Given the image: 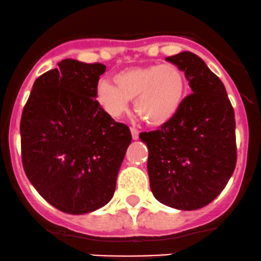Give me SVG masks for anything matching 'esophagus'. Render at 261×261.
I'll list each match as a JSON object with an SVG mask.
<instances>
[{
    "mask_svg": "<svg viewBox=\"0 0 261 261\" xmlns=\"http://www.w3.org/2000/svg\"><path fill=\"white\" fill-rule=\"evenodd\" d=\"M130 133H132V138H133L134 141H136V139H138V137H139V130L137 129V128L132 127V128H130Z\"/></svg>",
    "mask_w": 261,
    "mask_h": 261,
    "instance_id": "obj_1",
    "label": "esophagus"
}]
</instances>
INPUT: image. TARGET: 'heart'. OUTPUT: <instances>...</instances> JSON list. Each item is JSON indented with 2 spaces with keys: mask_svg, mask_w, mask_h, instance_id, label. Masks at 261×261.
I'll return each mask as SVG.
<instances>
[{
  "mask_svg": "<svg viewBox=\"0 0 261 261\" xmlns=\"http://www.w3.org/2000/svg\"><path fill=\"white\" fill-rule=\"evenodd\" d=\"M117 87L108 80L96 85L99 106L112 118L128 112L134 99V111L149 125L170 122L182 106L186 94V77L173 64L134 66L114 76Z\"/></svg>",
  "mask_w": 261,
  "mask_h": 261,
  "instance_id": "obj_1",
  "label": "heart"
}]
</instances>
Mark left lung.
<instances>
[{
	"mask_svg": "<svg viewBox=\"0 0 261 261\" xmlns=\"http://www.w3.org/2000/svg\"><path fill=\"white\" fill-rule=\"evenodd\" d=\"M166 60L185 72L192 94L170 122L139 138L148 147L153 196L177 210H197L221 193L235 170V114L225 85L202 59L184 51Z\"/></svg>",
	"mask_w": 261,
	"mask_h": 261,
	"instance_id": "obj_1",
	"label": "left lung"
}]
</instances>
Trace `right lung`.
I'll return each instance as SVG.
<instances>
[{
	"label": "right lung",
	"instance_id": "obj_1",
	"mask_svg": "<svg viewBox=\"0 0 261 261\" xmlns=\"http://www.w3.org/2000/svg\"><path fill=\"white\" fill-rule=\"evenodd\" d=\"M40 75L21 117V157L37 192L58 210L82 215L114 195L132 134L95 100L100 63L65 59Z\"/></svg>",
	"mask_w": 261,
	"mask_h": 261
}]
</instances>
